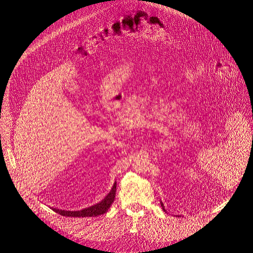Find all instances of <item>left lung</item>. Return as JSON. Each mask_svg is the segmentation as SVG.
I'll list each match as a JSON object with an SVG mask.
<instances>
[{"label": "left lung", "instance_id": "1", "mask_svg": "<svg viewBox=\"0 0 253 253\" xmlns=\"http://www.w3.org/2000/svg\"><path fill=\"white\" fill-rule=\"evenodd\" d=\"M161 206H162V208H163V210H164V211H166V210H165V209H164V205H163V203H162V202H161Z\"/></svg>", "mask_w": 253, "mask_h": 253}]
</instances>
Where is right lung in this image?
Here are the masks:
<instances>
[{
	"instance_id": "right-lung-1",
	"label": "right lung",
	"mask_w": 253,
	"mask_h": 253,
	"mask_svg": "<svg viewBox=\"0 0 253 253\" xmlns=\"http://www.w3.org/2000/svg\"><path fill=\"white\" fill-rule=\"evenodd\" d=\"M116 195V183L113 185V188L101 202L91 207L85 208L80 211H66V210H59L54 208L53 210L60 215L69 216V217H96L98 215L104 214L110 208L111 204L113 203Z\"/></svg>"
}]
</instances>
